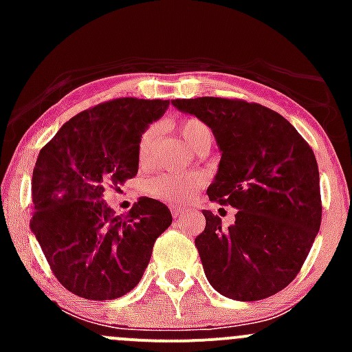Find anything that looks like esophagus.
I'll return each instance as SVG.
<instances>
[{"instance_id":"esophagus-1","label":"esophagus","mask_w":352,"mask_h":352,"mask_svg":"<svg viewBox=\"0 0 352 352\" xmlns=\"http://www.w3.org/2000/svg\"><path fill=\"white\" fill-rule=\"evenodd\" d=\"M170 211H172L173 218H179V216H182L184 212H186L182 208H179V206H172V208H170Z\"/></svg>"}]
</instances>
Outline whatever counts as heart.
Returning <instances> with one entry per match:
<instances>
[{"label": "heart", "mask_w": 352, "mask_h": 352, "mask_svg": "<svg viewBox=\"0 0 352 352\" xmlns=\"http://www.w3.org/2000/svg\"><path fill=\"white\" fill-rule=\"evenodd\" d=\"M180 140L187 148L194 150L199 141L211 136V131L202 120L186 119L177 127ZM156 140L155 127H148L140 138L138 143V160L141 165H148L153 153ZM204 186V177L201 173H160L146 184V190L150 196L170 204H187L197 196L199 189Z\"/></svg>", "instance_id": "1"}]
</instances>
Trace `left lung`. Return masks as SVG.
I'll return each mask as SVG.
<instances>
[{
	"instance_id": "8db88e82",
	"label": "left lung",
	"mask_w": 352,
	"mask_h": 352,
	"mask_svg": "<svg viewBox=\"0 0 352 352\" xmlns=\"http://www.w3.org/2000/svg\"><path fill=\"white\" fill-rule=\"evenodd\" d=\"M211 127L221 160L209 201L239 209L235 223L202 211L196 247L209 285L257 301L296 278L320 230V177L314 150L274 110L219 97L172 100Z\"/></svg>"
}]
</instances>
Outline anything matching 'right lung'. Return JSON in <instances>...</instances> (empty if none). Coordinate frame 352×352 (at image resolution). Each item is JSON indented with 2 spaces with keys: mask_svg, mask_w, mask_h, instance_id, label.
I'll list each match as a JSON object with an SVG mask.
<instances>
[{
  "mask_svg": "<svg viewBox=\"0 0 352 352\" xmlns=\"http://www.w3.org/2000/svg\"><path fill=\"white\" fill-rule=\"evenodd\" d=\"M168 100L113 98L69 119L45 144L32 175L30 228L51 271L73 294L116 300L143 278L155 240L172 225L170 209L140 197L116 216L107 187L138 173V143Z\"/></svg>",
  "mask_w": 352,
  "mask_h": 352,
  "instance_id": "obj_1",
  "label": "right lung"
}]
</instances>
